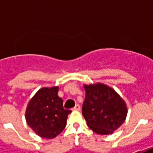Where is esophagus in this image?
<instances>
[{
    "label": "esophagus",
    "mask_w": 153,
    "mask_h": 153,
    "mask_svg": "<svg viewBox=\"0 0 153 153\" xmlns=\"http://www.w3.org/2000/svg\"><path fill=\"white\" fill-rule=\"evenodd\" d=\"M73 111H80V106L79 104H76L75 106L73 108Z\"/></svg>",
    "instance_id": "34e87169"
}]
</instances>
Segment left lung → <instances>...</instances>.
I'll use <instances>...</instances> for the list:
<instances>
[{
	"mask_svg": "<svg viewBox=\"0 0 153 153\" xmlns=\"http://www.w3.org/2000/svg\"><path fill=\"white\" fill-rule=\"evenodd\" d=\"M85 99L82 114L87 125L97 134L107 135L125 122L128 110L121 97L102 83L83 85Z\"/></svg>",
	"mask_w": 153,
	"mask_h": 153,
	"instance_id": "8db88e82",
	"label": "left lung"
}]
</instances>
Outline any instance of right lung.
Returning <instances> with one entry per match:
<instances>
[{
  "label": "right lung",
  "mask_w": 153,
  "mask_h": 153,
  "mask_svg": "<svg viewBox=\"0 0 153 153\" xmlns=\"http://www.w3.org/2000/svg\"><path fill=\"white\" fill-rule=\"evenodd\" d=\"M59 87H44L28 102L25 111L27 124L42 138H54L63 131L70 110H65L58 96Z\"/></svg>",
  "instance_id": "1"
}]
</instances>
